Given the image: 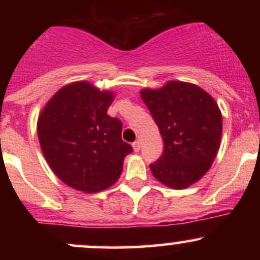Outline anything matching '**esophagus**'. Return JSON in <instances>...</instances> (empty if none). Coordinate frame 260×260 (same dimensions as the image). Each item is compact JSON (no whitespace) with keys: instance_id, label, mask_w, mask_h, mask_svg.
<instances>
[{"instance_id":"1","label":"esophagus","mask_w":260,"mask_h":260,"mask_svg":"<svg viewBox=\"0 0 260 260\" xmlns=\"http://www.w3.org/2000/svg\"><path fill=\"white\" fill-rule=\"evenodd\" d=\"M133 149H134V151H136V153H138V151L140 150V142H139V140H136V142L133 143Z\"/></svg>"}]
</instances>
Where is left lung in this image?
<instances>
[{
  "label": "left lung",
  "mask_w": 260,
  "mask_h": 260,
  "mask_svg": "<svg viewBox=\"0 0 260 260\" xmlns=\"http://www.w3.org/2000/svg\"><path fill=\"white\" fill-rule=\"evenodd\" d=\"M140 96L159 127L164 153L150 165L157 181L174 189L196 183L208 172L220 148L222 116L215 100L190 83L171 80Z\"/></svg>",
  "instance_id": "1"
}]
</instances>
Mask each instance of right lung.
I'll return each instance as SVG.
<instances>
[{
    "label": "right lung",
    "instance_id": "right-lung-1",
    "mask_svg": "<svg viewBox=\"0 0 260 260\" xmlns=\"http://www.w3.org/2000/svg\"><path fill=\"white\" fill-rule=\"evenodd\" d=\"M113 92L88 82L64 85L50 99L38 120L41 150L55 175L86 193L111 187L123 160L133 151L121 138L122 122L107 115Z\"/></svg>",
    "mask_w": 260,
    "mask_h": 260
}]
</instances>
